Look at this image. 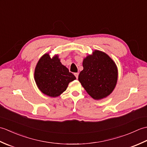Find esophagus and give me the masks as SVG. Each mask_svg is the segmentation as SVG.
Masks as SVG:
<instances>
[{
    "label": "esophagus",
    "mask_w": 147,
    "mask_h": 147,
    "mask_svg": "<svg viewBox=\"0 0 147 147\" xmlns=\"http://www.w3.org/2000/svg\"><path fill=\"white\" fill-rule=\"evenodd\" d=\"M74 76H76V78L77 79L78 78V75H79V74H78V73H74Z\"/></svg>",
    "instance_id": "obj_1"
}]
</instances>
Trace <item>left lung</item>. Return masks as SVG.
Instances as JSON below:
<instances>
[{
	"label": "left lung",
	"instance_id": "8db88e82",
	"mask_svg": "<svg viewBox=\"0 0 147 147\" xmlns=\"http://www.w3.org/2000/svg\"><path fill=\"white\" fill-rule=\"evenodd\" d=\"M79 82L95 100L107 97L116 85L118 72L113 60L105 53L95 51L83 61Z\"/></svg>",
	"mask_w": 147,
	"mask_h": 147
}]
</instances>
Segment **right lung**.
<instances>
[{
    "label": "right lung",
    "mask_w": 147,
    "mask_h": 147,
    "mask_svg": "<svg viewBox=\"0 0 147 147\" xmlns=\"http://www.w3.org/2000/svg\"><path fill=\"white\" fill-rule=\"evenodd\" d=\"M34 78L40 91L51 97L60 95L65 91L68 84L76 80L74 74L61 64L57 55L51 58L49 54L40 59Z\"/></svg>",
    "instance_id": "1"
}]
</instances>
